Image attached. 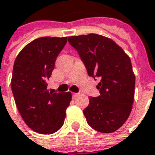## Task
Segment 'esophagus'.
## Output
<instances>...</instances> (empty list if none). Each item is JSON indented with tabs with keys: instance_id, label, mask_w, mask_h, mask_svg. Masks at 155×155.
<instances>
[{
	"instance_id": "1",
	"label": "esophagus",
	"mask_w": 155,
	"mask_h": 155,
	"mask_svg": "<svg viewBox=\"0 0 155 155\" xmlns=\"http://www.w3.org/2000/svg\"><path fill=\"white\" fill-rule=\"evenodd\" d=\"M72 95H73V97L75 98V97H77L78 96V93H73Z\"/></svg>"
}]
</instances>
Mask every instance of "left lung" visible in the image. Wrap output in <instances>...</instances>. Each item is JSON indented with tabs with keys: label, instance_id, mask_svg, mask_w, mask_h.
<instances>
[{
	"label": "left lung",
	"instance_id": "1",
	"mask_svg": "<svg viewBox=\"0 0 155 155\" xmlns=\"http://www.w3.org/2000/svg\"><path fill=\"white\" fill-rule=\"evenodd\" d=\"M68 43L89 76L100 80V96L90 97L83 110L87 122L98 132H115L128 119L134 101L135 77L130 58L112 39L97 34L70 36Z\"/></svg>",
	"mask_w": 155,
	"mask_h": 155
}]
</instances>
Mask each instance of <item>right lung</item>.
I'll use <instances>...</instances> for the list:
<instances>
[{
    "instance_id": "obj_1",
    "label": "right lung",
    "mask_w": 155,
    "mask_h": 155,
    "mask_svg": "<svg viewBox=\"0 0 155 155\" xmlns=\"http://www.w3.org/2000/svg\"><path fill=\"white\" fill-rule=\"evenodd\" d=\"M67 37H42L33 40L15 60L11 90L22 119L34 131L50 135L63 126L70 92L47 89V81Z\"/></svg>"
}]
</instances>
